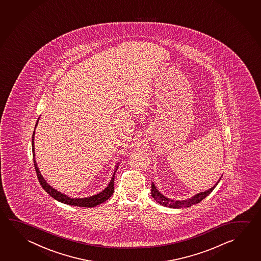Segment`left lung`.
I'll use <instances>...</instances> for the list:
<instances>
[{
  "instance_id": "obj_1",
  "label": "left lung",
  "mask_w": 261,
  "mask_h": 261,
  "mask_svg": "<svg viewBox=\"0 0 261 261\" xmlns=\"http://www.w3.org/2000/svg\"><path fill=\"white\" fill-rule=\"evenodd\" d=\"M220 179L217 181V183L215 184V186L213 188H211L210 190L206 191L204 192H200L196 194L195 196L192 197V199H189V200H185V201H172V200H169L168 198H166L164 195H162L155 188L154 183H152L151 185V196L153 197L155 199V201L156 202H159L161 205L166 206V207H169V208H183V207H190V206L193 205V204H196L199 203L200 201H202L206 196H208L210 194L211 192L214 191L215 186L219 183Z\"/></svg>"
}]
</instances>
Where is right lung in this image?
Masks as SVG:
<instances>
[{
  "label": "right lung",
  "mask_w": 261,
  "mask_h": 261,
  "mask_svg": "<svg viewBox=\"0 0 261 261\" xmlns=\"http://www.w3.org/2000/svg\"><path fill=\"white\" fill-rule=\"evenodd\" d=\"M38 120H39V118H38ZM38 120H37L36 126H37V123H38ZM35 129H36V127H35ZM34 136H35V131L33 133L32 150L34 166H35V169H36V172H37V178H38V180H39V183H40L42 188H43L51 197H53L57 201L63 202V203H66V204H69V205L79 206V207H88V208H89V207H94V206L100 204L101 202H103V201H106V200H108V199L112 196V194L114 193V191H115V187H114V186H115V183H114V181H115V172H116V170H117L118 166L116 167L115 174H114V176H113L112 180H111V182L109 183L108 187L106 188V190H103L102 192L98 193V194L94 195V196L89 197V198H82V199H79V198L78 199H75V198L72 199V198L68 197L67 195H65V194H62L61 192H58L57 190L49 186L48 183H46V180L42 177L41 173H40L39 169L37 168V161L35 160V155H35V146H34V137H35Z\"/></svg>",
  "instance_id": "right-lung-1"
}]
</instances>
